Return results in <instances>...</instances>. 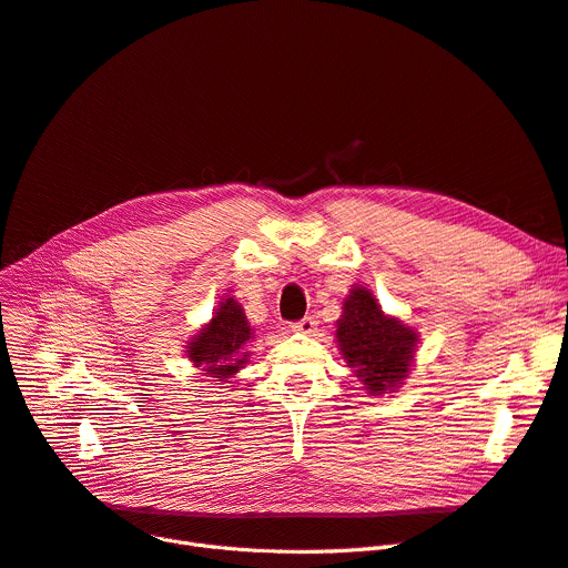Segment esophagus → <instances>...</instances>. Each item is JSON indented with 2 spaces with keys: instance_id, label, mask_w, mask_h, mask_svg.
<instances>
[{
  "instance_id": "obj_1",
  "label": "esophagus",
  "mask_w": 568,
  "mask_h": 568,
  "mask_svg": "<svg viewBox=\"0 0 568 568\" xmlns=\"http://www.w3.org/2000/svg\"><path fill=\"white\" fill-rule=\"evenodd\" d=\"M290 329L294 332V334H306V336H311V334H315V329H317V322H315V317H304V320H300V322H294Z\"/></svg>"
}]
</instances>
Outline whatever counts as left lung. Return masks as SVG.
<instances>
[{
    "label": "left lung",
    "instance_id": "left-lung-1",
    "mask_svg": "<svg viewBox=\"0 0 568 568\" xmlns=\"http://www.w3.org/2000/svg\"><path fill=\"white\" fill-rule=\"evenodd\" d=\"M336 343L347 368L371 396L394 394L407 379L419 334L396 315H386L373 290L352 285L336 322Z\"/></svg>",
    "mask_w": 568,
    "mask_h": 568
}]
</instances>
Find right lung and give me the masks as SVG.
<instances>
[{"mask_svg": "<svg viewBox=\"0 0 568 568\" xmlns=\"http://www.w3.org/2000/svg\"><path fill=\"white\" fill-rule=\"evenodd\" d=\"M253 329L246 313L234 296L219 302L212 320L200 326V332L184 345L193 368H200L216 384L230 382L251 359Z\"/></svg>", "mask_w": 568, "mask_h": 568, "instance_id": "right-lung-1", "label": "right lung"}]
</instances>
